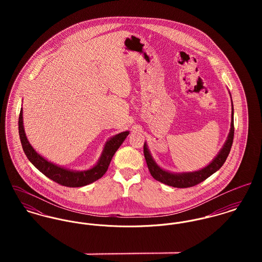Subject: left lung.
<instances>
[{
  "instance_id": "left-lung-1",
  "label": "left lung",
  "mask_w": 262,
  "mask_h": 262,
  "mask_svg": "<svg viewBox=\"0 0 262 262\" xmlns=\"http://www.w3.org/2000/svg\"><path fill=\"white\" fill-rule=\"evenodd\" d=\"M233 106V104H232ZM233 107H232V121H231V130L228 136V139L226 141V143L223 146V148L220 151V153L216 156V158L205 168L199 170V171H194V172H187V173H170L168 171H165L163 169H161L156 163L155 161L152 159L151 155H150L149 151L147 148V145L144 143V147H143V152H144V156H145V160L148 166L150 173L153 177V179H155L156 181L170 186L173 187H181V188H185V187H193L199 185L200 183L204 182L205 180H207L209 177H211L214 172H216L217 170H219L222 165L224 164L230 150L233 144V138H234V119H233Z\"/></svg>"
}]
</instances>
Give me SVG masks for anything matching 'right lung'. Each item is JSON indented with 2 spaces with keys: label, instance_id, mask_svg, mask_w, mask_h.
I'll use <instances>...</instances> for the list:
<instances>
[{
  "label": "right lung",
  "instance_id": "obj_1",
  "mask_svg": "<svg viewBox=\"0 0 262 262\" xmlns=\"http://www.w3.org/2000/svg\"><path fill=\"white\" fill-rule=\"evenodd\" d=\"M22 114L23 111L21 109L19 114V135H20L22 147L27 158L45 177L57 183L58 185H61L64 187H83L101 179L108 170V167L110 165L114 154L116 153V151L121 146V144L124 142L125 138L129 134V132L126 131L111 138L106 143V146L104 148L99 162L93 168L85 171H73V170L64 169L60 166H57L47 161L32 148V146L28 142L25 135Z\"/></svg>",
  "mask_w": 262,
  "mask_h": 262
}]
</instances>
